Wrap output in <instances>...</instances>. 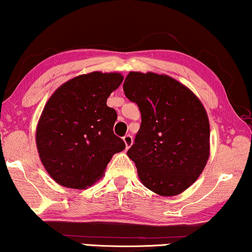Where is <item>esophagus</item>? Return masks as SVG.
<instances>
[{
  "label": "esophagus",
  "instance_id": "esophagus-1",
  "mask_svg": "<svg viewBox=\"0 0 252 252\" xmlns=\"http://www.w3.org/2000/svg\"><path fill=\"white\" fill-rule=\"evenodd\" d=\"M123 140H124V143H125L126 149H129V148L132 147V144H133L132 136H130V135H125V136L123 137Z\"/></svg>",
  "mask_w": 252,
  "mask_h": 252
}]
</instances>
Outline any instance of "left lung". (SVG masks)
<instances>
[{"label":"left lung","mask_w":252,"mask_h":252,"mask_svg":"<svg viewBox=\"0 0 252 252\" xmlns=\"http://www.w3.org/2000/svg\"><path fill=\"white\" fill-rule=\"evenodd\" d=\"M124 92L142 120L127 151L140 181L160 196L181 194L210 156V123L202 102L187 86L154 72H129Z\"/></svg>","instance_id":"1"}]
</instances>
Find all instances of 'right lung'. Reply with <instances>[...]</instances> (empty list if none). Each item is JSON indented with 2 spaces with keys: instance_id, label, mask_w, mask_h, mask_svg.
Masks as SVG:
<instances>
[{
  "instance_id": "add662e5",
  "label": "right lung",
  "mask_w": 252,
  "mask_h": 252,
  "mask_svg": "<svg viewBox=\"0 0 252 252\" xmlns=\"http://www.w3.org/2000/svg\"><path fill=\"white\" fill-rule=\"evenodd\" d=\"M119 72L95 71L64 82L41 113L35 142L41 163L63 187L86 189L104 174L125 143L113 134L115 109L106 99L122 85Z\"/></svg>"
}]
</instances>
